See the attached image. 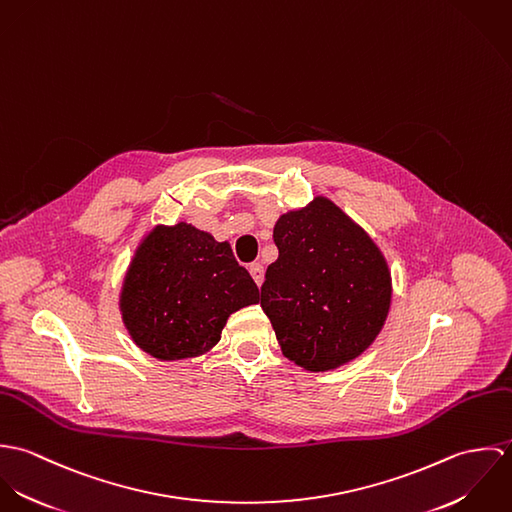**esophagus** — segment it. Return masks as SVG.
<instances>
[{
	"label": "esophagus",
	"instance_id": "34e87169",
	"mask_svg": "<svg viewBox=\"0 0 512 512\" xmlns=\"http://www.w3.org/2000/svg\"><path fill=\"white\" fill-rule=\"evenodd\" d=\"M248 270H250V276L254 278V282L258 286H262V282H264V266L260 262H254V264H250Z\"/></svg>",
	"mask_w": 512,
	"mask_h": 512
}]
</instances>
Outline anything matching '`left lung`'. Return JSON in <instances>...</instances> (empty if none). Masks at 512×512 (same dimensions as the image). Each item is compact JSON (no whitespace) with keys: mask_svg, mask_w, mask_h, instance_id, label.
Instances as JSON below:
<instances>
[{"mask_svg":"<svg viewBox=\"0 0 512 512\" xmlns=\"http://www.w3.org/2000/svg\"><path fill=\"white\" fill-rule=\"evenodd\" d=\"M278 260L268 266L260 305L282 353L323 372L372 345L392 297L388 264L365 230L333 201L315 197L274 226Z\"/></svg>","mask_w":512,"mask_h":512,"instance_id":"1","label":"left lung"}]
</instances>
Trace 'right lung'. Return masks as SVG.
Instances as JSON below:
<instances>
[{
    "instance_id": "1",
    "label": "right lung",
    "mask_w": 512,
    "mask_h": 512,
    "mask_svg": "<svg viewBox=\"0 0 512 512\" xmlns=\"http://www.w3.org/2000/svg\"><path fill=\"white\" fill-rule=\"evenodd\" d=\"M252 303H258V286L230 244L187 222L147 234L120 295L134 343L159 361L211 351L230 313Z\"/></svg>"
}]
</instances>
